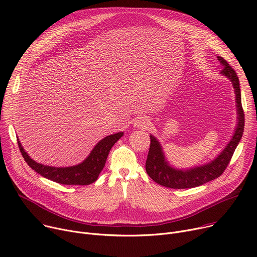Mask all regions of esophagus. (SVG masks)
<instances>
[{
    "label": "esophagus",
    "mask_w": 257,
    "mask_h": 257,
    "mask_svg": "<svg viewBox=\"0 0 257 257\" xmlns=\"http://www.w3.org/2000/svg\"><path fill=\"white\" fill-rule=\"evenodd\" d=\"M150 125H151L150 119H148L147 116H139L134 123V126L139 129H147Z\"/></svg>",
    "instance_id": "34e87169"
}]
</instances>
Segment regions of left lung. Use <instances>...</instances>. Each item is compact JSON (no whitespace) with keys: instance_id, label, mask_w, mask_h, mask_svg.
Listing matches in <instances>:
<instances>
[{"instance_id":"8db88e82","label":"left lung","mask_w":257,"mask_h":257,"mask_svg":"<svg viewBox=\"0 0 257 257\" xmlns=\"http://www.w3.org/2000/svg\"><path fill=\"white\" fill-rule=\"evenodd\" d=\"M217 58L223 66V69L220 72V74L230 80L235 89L238 110V125L236 131L228 145L215 160L208 163L206 165L195 167L189 170H177L172 168L165 159L161 145L153 135H151V147L146 162V170L149 176L154 181L163 186H166V188L191 189L219 177L229 164L230 159L232 155H234V152L242 138L244 132L245 118L241 101L239 78L235 72V69L228 64L225 59L220 56H218Z\"/></svg>"}]
</instances>
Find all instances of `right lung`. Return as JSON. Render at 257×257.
<instances>
[{
	"instance_id": "add662e5",
	"label": "right lung",
	"mask_w": 257,
	"mask_h": 257,
	"mask_svg": "<svg viewBox=\"0 0 257 257\" xmlns=\"http://www.w3.org/2000/svg\"><path fill=\"white\" fill-rule=\"evenodd\" d=\"M123 132H119L104 137L91 151L88 158L84 160L81 164L64 168L46 166L37 163L31 159L27 152L23 150L18 139L17 144L20 153L28 163V165L43 177L66 185H88L96 181L99 173L105 165V161L110 149L123 136Z\"/></svg>"
}]
</instances>
